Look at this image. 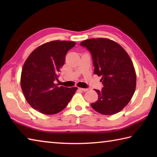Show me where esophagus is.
Here are the masks:
<instances>
[{"label":"esophagus","instance_id":"34e87169","mask_svg":"<svg viewBox=\"0 0 157 157\" xmlns=\"http://www.w3.org/2000/svg\"><path fill=\"white\" fill-rule=\"evenodd\" d=\"M79 90H81L82 91H88V89H84V88H79Z\"/></svg>","mask_w":157,"mask_h":157}]
</instances>
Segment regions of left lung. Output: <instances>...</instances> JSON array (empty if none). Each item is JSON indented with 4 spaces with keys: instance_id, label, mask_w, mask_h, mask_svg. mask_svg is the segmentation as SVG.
<instances>
[{
    "instance_id": "1",
    "label": "left lung",
    "mask_w": 157,
    "mask_h": 157,
    "mask_svg": "<svg viewBox=\"0 0 157 157\" xmlns=\"http://www.w3.org/2000/svg\"><path fill=\"white\" fill-rule=\"evenodd\" d=\"M91 52L94 73L101 76L104 87L96 90L98 99L92 108L103 115L121 111L132 99L136 89V75L127 52L116 42L105 38L90 39L80 43Z\"/></svg>"
}]
</instances>
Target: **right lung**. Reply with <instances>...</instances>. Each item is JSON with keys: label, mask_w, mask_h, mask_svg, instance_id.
I'll return each instance as SVG.
<instances>
[{"label": "right lung", "mask_w": 157, "mask_h": 157, "mask_svg": "<svg viewBox=\"0 0 157 157\" xmlns=\"http://www.w3.org/2000/svg\"><path fill=\"white\" fill-rule=\"evenodd\" d=\"M75 42L52 41L32 52L23 66L21 86L32 107L47 115L62 111L72 98L77 87L67 88L55 84L65 62L67 52Z\"/></svg>", "instance_id": "add662e5"}]
</instances>
